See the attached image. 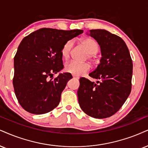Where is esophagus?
Instances as JSON below:
<instances>
[{"label": "esophagus", "mask_w": 148, "mask_h": 148, "mask_svg": "<svg viewBox=\"0 0 148 148\" xmlns=\"http://www.w3.org/2000/svg\"><path fill=\"white\" fill-rule=\"evenodd\" d=\"M73 77L76 78V79H79V76H77V75H73Z\"/></svg>", "instance_id": "34e87169"}]
</instances>
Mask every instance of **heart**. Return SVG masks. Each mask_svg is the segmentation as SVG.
I'll list each match as a JSON object with an SVG mask.
<instances>
[{"label":"heart","instance_id":"obj_1","mask_svg":"<svg viewBox=\"0 0 148 148\" xmlns=\"http://www.w3.org/2000/svg\"><path fill=\"white\" fill-rule=\"evenodd\" d=\"M80 44L82 47L86 49L88 52V58L92 59L94 54L99 51V45L93 38L86 37L80 40ZM71 48H72V42L68 41L63 45L61 50V55L64 60L69 59L70 57ZM90 69V65L88 62H71L65 66V71L67 73L74 75H81Z\"/></svg>","mask_w":148,"mask_h":148}]
</instances>
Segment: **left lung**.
Returning a JSON list of instances; mask_svg holds the SVG:
<instances>
[{"label":"left lung","mask_w":148,"mask_h":148,"mask_svg":"<svg viewBox=\"0 0 148 148\" xmlns=\"http://www.w3.org/2000/svg\"><path fill=\"white\" fill-rule=\"evenodd\" d=\"M89 35L101 49L100 64L89 74L99 81L95 84L80 78L78 101L88 116L104 119L115 114L130 93L132 61L125 42L119 36L104 29H91Z\"/></svg>","instance_id":"left-lung-1"}]
</instances>
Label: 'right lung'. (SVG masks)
I'll use <instances>...</instances> for the list:
<instances>
[{
	"instance_id": "right-lung-1",
	"label": "right lung",
	"mask_w": 148,
	"mask_h": 148,
	"mask_svg": "<svg viewBox=\"0 0 148 148\" xmlns=\"http://www.w3.org/2000/svg\"><path fill=\"white\" fill-rule=\"evenodd\" d=\"M83 30L42 28L23 39L14 57V92L22 107L36 114L47 113L59 104L69 73L54 74L64 68L63 45Z\"/></svg>"
}]
</instances>
